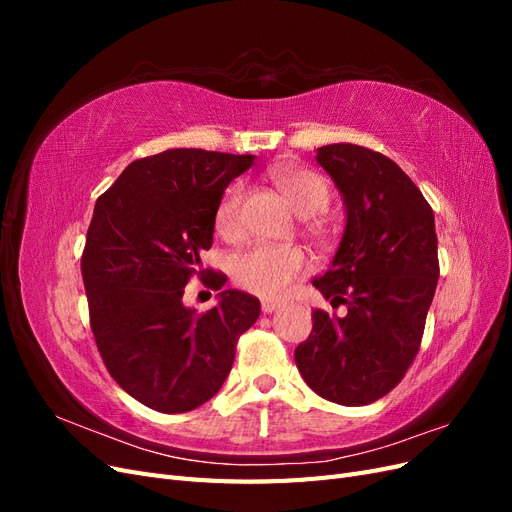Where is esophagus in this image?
I'll return each instance as SVG.
<instances>
[{
  "instance_id": "1",
  "label": "esophagus",
  "mask_w": 512,
  "mask_h": 512,
  "mask_svg": "<svg viewBox=\"0 0 512 512\" xmlns=\"http://www.w3.org/2000/svg\"><path fill=\"white\" fill-rule=\"evenodd\" d=\"M280 307L282 305L275 303V301H262V312H265V314H275Z\"/></svg>"
}]
</instances>
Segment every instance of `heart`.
I'll return each mask as SVG.
<instances>
[{"label":"heart","mask_w":512,"mask_h":512,"mask_svg":"<svg viewBox=\"0 0 512 512\" xmlns=\"http://www.w3.org/2000/svg\"><path fill=\"white\" fill-rule=\"evenodd\" d=\"M271 177L301 218H316V215L327 211L331 200L329 185L314 170L282 164L271 170ZM241 196V188L235 185L224 194L218 211H215V226L226 237L237 232ZM305 267V254L297 247L256 245L235 256L232 277L239 286L258 294V297L277 299L288 290L292 280H297L305 271Z\"/></svg>","instance_id":"heart-1"}]
</instances>
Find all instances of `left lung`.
I'll use <instances>...</instances> for the list:
<instances>
[{"instance_id": "left-lung-1", "label": "left lung", "mask_w": 512, "mask_h": 512, "mask_svg": "<svg viewBox=\"0 0 512 512\" xmlns=\"http://www.w3.org/2000/svg\"><path fill=\"white\" fill-rule=\"evenodd\" d=\"M316 162L342 194L346 224L329 271L312 284L348 314L314 309L294 361L320 397L367 406L395 389L421 346L440 277L436 220L412 179L378 151L333 143L316 149Z\"/></svg>"}]
</instances>
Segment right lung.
Masks as SVG:
<instances>
[{"label":"right lung","mask_w":512,"mask_h":512,"mask_svg":"<svg viewBox=\"0 0 512 512\" xmlns=\"http://www.w3.org/2000/svg\"><path fill=\"white\" fill-rule=\"evenodd\" d=\"M252 153L166 149L136 160L94 207L81 260L91 331L123 391L164 414L190 412L222 389L235 344L260 301L222 290L207 314L183 303L203 275L224 190L254 164Z\"/></svg>","instance_id":"right-lung-1"}]
</instances>
